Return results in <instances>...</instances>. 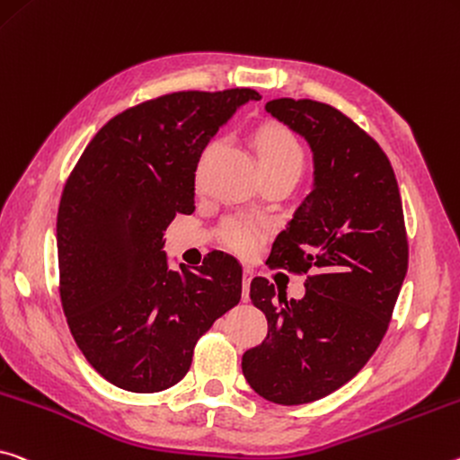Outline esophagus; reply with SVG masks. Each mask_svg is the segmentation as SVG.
I'll list each match as a JSON object with an SVG mask.
<instances>
[{
  "label": "esophagus",
  "instance_id": "1",
  "mask_svg": "<svg viewBox=\"0 0 460 460\" xmlns=\"http://www.w3.org/2000/svg\"><path fill=\"white\" fill-rule=\"evenodd\" d=\"M252 276L253 272L250 268L243 270V301H247L250 298V282H252Z\"/></svg>",
  "mask_w": 460,
  "mask_h": 460
}]
</instances>
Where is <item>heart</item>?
I'll list each match as a JSON object with an SVG mask.
<instances>
[{
    "label": "heart",
    "mask_w": 460,
    "mask_h": 460,
    "mask_svg": "<svg viewBox=\"0 0 460 460\" xmlns=\"http://www.w3.org/2000/svg\"><path fill=\"white\" fill-rule=\"evenodd\" d=\"M253 145H256L261 173H288V176L298 178L305 164V151L298 138L288 128L280 125L261 127L253 135ZM215 147V141L204 145L199 164H196V173H200L204 164L213 155ZM266 231L268 225L264 221L243 215L227 217L221 223L223 243L237 253H252L260 239L266 235Z\"/></svg>",
    "instance_id": "b5f03b06"
}]
</instances>
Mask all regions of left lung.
I'll list each match as a JSON object with an SVG mask.
<instances>
[{
	"label": "left lung",
	"mask_w": 460,
	"mask_h": 460,
	"mask_svg": "<svg viewBox=\"0 0 460 460\" xmlns=\"http://www.w3.org/2000/svg\"><path fill=\"white\" fill-rule=\"evenodd\" d=\"M266 111L313 151V190L274 239L270 268L307 274L301 301L256 276L268 335L247 349L250 387L272 403L330 395L360 373L387 332L407 272V235L389 157L333 106L279 98Z\"/></svg>",
	"instance_id": "obj_1"
}]
</instances>
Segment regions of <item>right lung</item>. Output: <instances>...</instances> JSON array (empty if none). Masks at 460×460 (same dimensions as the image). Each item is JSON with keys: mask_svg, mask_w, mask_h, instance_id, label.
<instances>
[{"mask_svg": "<svg viewBox=\"0 0 460 460\" xmlns=\"http://www.w3.org/2000/svg\"><path fill=\"white\" fill-rule=\"evenodd\" d=\"M250 87L176 92L116 114L65 181L57 213L63 313L77 348L116 387L157 393L186 376L196 341L242 298L223 252L167 268L164 233L194 213L200 151Z\"/></svg>", "mask_w": 460, "mask_h": 460, "instance_id": "right-lung-1", "label": "right lung"}]
</instances>
